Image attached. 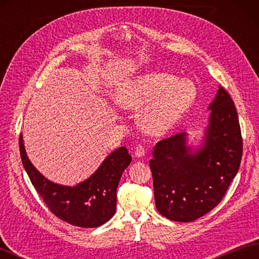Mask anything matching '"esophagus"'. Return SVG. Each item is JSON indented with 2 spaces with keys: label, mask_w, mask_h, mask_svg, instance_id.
<instances>
[{
  "label": "esophagus",
  "mask_w": 259,
  "mask_h": 259,
  "mask_svg": "<svg viewBox=\"0 0 259 259\" xmlns=\"http://www.w3.org/2000/svg\"><path fill=\"white\" fill-rule=\"evenodd\" d=\"M145 153H146V151H145L144 146L138 145V146L136 147L135 152H134V156L135 157H142V156H145Z\"/></svg>",
  "instance_id": "34e87169"
}]
</instances>
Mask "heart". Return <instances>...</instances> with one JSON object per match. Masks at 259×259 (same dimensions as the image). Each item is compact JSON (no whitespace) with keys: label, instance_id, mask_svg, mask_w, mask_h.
Segmentation results:
<instances>
[{"label":"heart","instance_id":"obj_1","mask_svg":"<svg viewBox=\"0 0 259 259\" xmlns=\"http://www.w3.org/2000/svg\"><path fill=\"white\" fill-rule=\"evenodd\" d=\"M196 97L195 85L188 80L163 72L141 75L125 83L115 100L124 109H142L139 121L150 134H160L178 122L188 111Z\"/></svg>","mask_w":259,"mask_h":259}]
</instances>
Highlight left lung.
Segmentation results:
<instances>
[{"instance_id": "8db88e82", "label": "left lung", "mask_w": 259, "mask_h": 259, "mask_svg": "<svg viewBox=\"0 0 259 259\" xmlns=\"http://www.w3.org/2000/svg\"><path fill=\"white\" fill-rule=\"evenodd\" d=\"M209 109L201 149L191 153L181 133L160 140L153 150L149 163L156 207L170 221L188 223L210 211L238 172L243 137L234 101L222 85Z\"/></svg>"}]
</instances>
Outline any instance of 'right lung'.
Returning a JSON list of instances; mask_svg holds the SVG:
<instances>
[{"label":"right lung","instance_id":"obj_1","mask_svg":"<svg viewBox=\"0 0 259 259\" xmlns=\"http://www.w3.org/2000/svg\"><path fill=\"white\" fill-rule=\"evenodd\" d=\"M19 147L22 163L33 187L58 218L73 226L95 228L113 216L119 181L123 170L131 162V156L125 147H120L110 153L89 179L75 187L53 184L43 177L27 158L22 135Z\"/></svg>","mask_w":259,"mask_h":259}]
</instances>
